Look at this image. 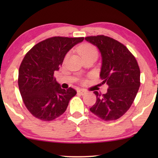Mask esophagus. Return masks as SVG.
<instances>
[{
  "instance_id": "34e87169",
  "label": "esophagus",
  "mask_w": 158,
  "mask_h": 158,
  "mask_svg": "<svg viewBox=\"0 0 158 158\" xmlns=\"http://www.w3.org/2000/svg\"><path fill=\"white\" fill-rule=\"evenodd\" d=\"M77 94L81 95V96H84L86 94V90L83 89H79L77 90Z\"/></svg>"
}]
</instances>
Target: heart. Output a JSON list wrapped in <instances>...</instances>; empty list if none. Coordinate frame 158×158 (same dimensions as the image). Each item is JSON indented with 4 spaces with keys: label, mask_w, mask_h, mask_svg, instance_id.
I'll return each mask as SVG.
<instances>
[{
    "label": "heart",
    "mask_w": 158,
    "mask_h": 158,
    "mask_svg": "<svg viewBox=\"0 0 158 158\" xmlns=\"http://www.w3.org/2000/svg\"><path fill=\"white\" fill-rule=\"evenodd\" d=\"M77 50H78V52L81 55V57H83V59L85 57H90V56H97V55H98V52H97L96 47L89 44L81 45Z\"/></svg>",
    "instance_id": "obj_1"
}]
</instances>
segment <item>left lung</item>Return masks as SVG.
<instances>
[{
    "label": "left lung",
    "instance_id": "obj_1",
    "mask_svg": "<svg viewBox=\"0 0 158 158\" xmlns=\"http://www.w3.org/2000/svg\"><path fill=\"white\" fill-rule=\"evenodd\" d=\"M85 40L100 51L101 83L109 86L106 94L94 92L96 102L90 111L104 121L118 119L128 111L139 90L140 70L137 60L124 44L109 36H91Z\"/></svg>",
    "mask_w": 158,
    "mask_h": 158
}]
</instances>
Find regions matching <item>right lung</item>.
Here are the masks:
<instances>
[{
    "label": "right lung",
    "instance_id": "add662e5",
    "mask_svg": "<svg viewBox=\"0 0 158 158\" xmlns=\"http://www.w3.org/2000/svg\"><path fill=\"white\" fill-rule=\"evenodd\" d=\"M83 40L54 36L34 45L26 54L19 70V88L26 107L36 118L47 122L59 117L76 95L72 88L62 89L54 73L59 70L69 50Z\"/></svg>",
    "mask_w": 158,
    "mask_h": 158
}]
</instances>
